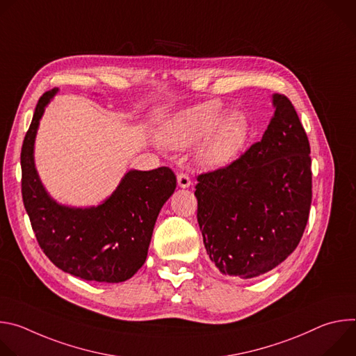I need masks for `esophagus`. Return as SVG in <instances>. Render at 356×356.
I'll list each match as a JSON object with an SVG mask.
<instances>
[{
  "label": "esophagus",
  "instance_id": "1",
  "mask_svg": "<svg viewBox=\"0 0 356 356\" xmlns=\"http://www.w3.org/2000/svg\"><path fill=\"white\" fill-rule=\"evenodd\" d=\"M177 184L181 187V188H187L191 186V179L188 177L187 173H179L177 175Z\"/></svg>",
  "mask_w": 356,
  "mask_h": 356
}]
</instances>
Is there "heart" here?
Segmentation results:
<instances>
[{
    "label": "heart",
    "instance_id": "1",
    "mask_svg": "<svg viewBox=\"0 0 356 356\" xmlns=\"http://www.w3.org/2000/svg\"><path fill=\"white\" fill-rule=\"evenodd\" d=\"M250 135L248 120L228 113L220 101H206L176 114L162 129V142L173 149L198 143L200 159L210 166L235 161Z\"/></svg>",
    "mask_w": 356,
    "mask_h": 356
}]
</instances>
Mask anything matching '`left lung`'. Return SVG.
Returning a JSON list of instances; mask_svg holds the SVG:
<instances>
[{"label": "left lung", "instance_id": "left-lung-1", "mask_svg": "<svg viewBox=\"0 0 356 356\" xmlns=\"http://www.w3.org/2000/svg\"><path fill=\"white\" fill-rule=\"evenodd\" d=\"M262 139L229 166L200 175L197 221L222 275L252 279L297 248L312 206L310 143L290 99L273 94Z\"/></svg>", "mask_w": 356, "mask_h": 356}]
</instances>
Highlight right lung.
Wrapping results in <instances>:
<instances>
[{
  "mask_svg": "<svg viewBox=\"0 0 356 356\" xmlns=\"http://www.w3.org/2000/svg\"><path fill=\"white\" fill-rule=\"evenodd\" d=\"M58 94L38 101L21 150L22 198L44 255L59 269L83 280L120 283L145 264L158 216L176 188L169 168L129 170L101 204L69 207L46 191L35 168V138L44 108Z\"/></svg>",
  "mask_w": 356,
  "mask_h": 356,
  "instance_id": "right-lung-1",
  "label": "right lung"
}]
</instances>
